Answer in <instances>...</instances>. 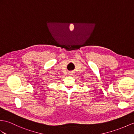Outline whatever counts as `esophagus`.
Here are the masks:
<instances>
[{"mask_svg": "<svg viewBox=\"0 0 134 134\" xmlns=\"http://www.w3.org/2000/svg\"><path fill=\"white\" fill-rule=\"evenodd\" d=\"M69 74H70V75H71H71H72V73H71V72H70V73H69Z\"/></svg>", "mask_w": 134, "mask_h": 134, "instance_id": "obj_1", "label": "esophagus"}]
</instances>
